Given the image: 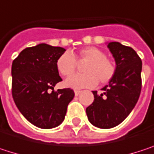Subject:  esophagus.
I'll list each match as a JSON object with an SVG mask.
<instances>
[{
	"instance_id": "1",
	"label": "esophagus",
	"mask_w": 154,
	"mask_h": 154,
	"mask_svg": "<svg viewBox=\"0 0 154 154\" xmlns=\"http://www.w3.org/2000/svg\"><path fill=\"white\" fill-rule=\"evenodd\" d=\"M80 93H81V91H79V90H75V95H76V96L79 95Z\"/></svg>"
}]
</instances>
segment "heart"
Here are the masks:
<instances>
[{
    "label": "heart",
    "instance_id": "b5f03b06",
    "mask_svg": "<svg viewBox=\"0 0 154 154\" xmlns=\"http://www.w3.org/2000/svg\"><path fill=\"white\" fill-rule=\"evenodd\" d=\"M76 60L78 62L86 61L82 69L85 73L69 77L65 82L69 87L74 89L94 87L98 82L103 85L107 84L115 76V63L106 57L103 51L96 47L83 48L73 55L68 51L62 53L56 60V68L62 76L69 77L77 69Z\"/></svg>",
    "mask_w": 154,
    "mask_h": 154
}]
</instances>
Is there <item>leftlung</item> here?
Wrapping results in <instances>:
<instances>
[{
	"mask_svg": "<svg viewBox=\"0 0 154 154\" xmlns=\"http://www.w3.org/2000/svg\"><path fill=\"white\" fill-rule=\"evenodd\" d=\"M108 48L116 61L115 76L103 94L93 91L94 103L86 108L89 121L100 128L119 125L136 106L142 88V60L136 51L118 42L109 43Z\"/></svg>",
	"mask_w": 154,
	"mask_h": 154,
	"instance_id": "left-lung-1",
	"label": "left lung"
}]
</instances>
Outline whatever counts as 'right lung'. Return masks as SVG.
<instances>
[{"label": "right lung", "mask_w": 154, "mask_h": 154, "mask_svg": "<svg viewBox=\"0 0 154 154\" xmlns=\"http://www.w3.org/2000/svg\"><path fill=\"white\" fill-rule=\"evenodd\" d=\"M66 50L40 44L24 49L12 62V97L21 114L40 128L58 127L64 120L75 93L54 86L62 79L57 59Z\"/></svg>", "instance_id": "add662e5"}]
</instances>
